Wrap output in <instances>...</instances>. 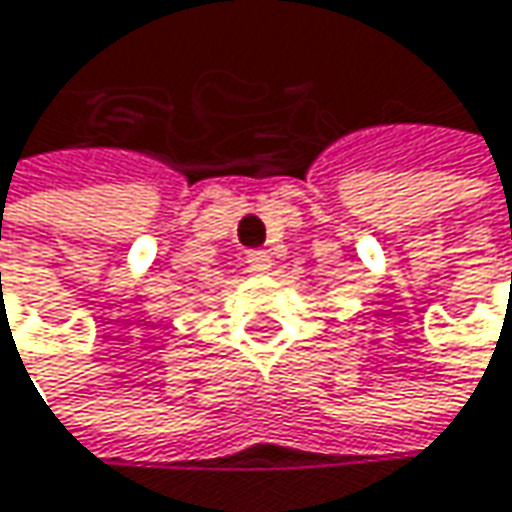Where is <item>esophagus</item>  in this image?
I'll use <instances>...</instances> for the list:
<instances>
[{"label":"esophagus","mask_w":512,"mask_h":512,"mask_svg":"<svg viewBox=\"0 0 512 512\" xmlns=\"http://www.w3.org/2000/svg\"><path fill=\"white\" fill-rule=\"evenodd\" d=\"M249 269L257 272V275H266L269 269H272V255L269 252H249Z\"/></svg>","instance_id":"esophagus-1"}]
</instances>
